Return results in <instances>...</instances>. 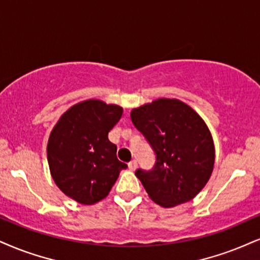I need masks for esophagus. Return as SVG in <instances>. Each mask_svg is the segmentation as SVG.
Here are the masks:
<instances>
[{
    "instance_id": "esophagus-1",
    "label": "esophagus",
    "mask_w": 260,
    "mask_h": 260,
    "mask_svg": "<svg viewBox=\"0 0 260 260\" xmlns=\"http://www.w3.org/2000/svg\"><path fill=\"white\" fill-rule=\"evenodd\" d=\"M127 166H129V169L131 170V171H135V170L137 169V161L136 160H133V161H130L129 164H127Z\"/></svg>"
}]
</instances>
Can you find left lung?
Here are the masks:
<instances>
[{
  "label": "left lung",
  "instance_id": "left-lung-1",
  "mask_svg": "<svg viewBox=\"0 0 260 260\" xmlns=\"http://www.w3.org/2000/svg\"><path fill=\"white\" fill-rule=\"evenodd\" d=\"M130 117L155 152L154 168L135 172L149 198L174 207L197 197L212 175L216 156L203 118L181 100L165 98L134 108Z\"/></svg>",
  "mask_w": 260,
  "mask_h": 260
}]
</instances>
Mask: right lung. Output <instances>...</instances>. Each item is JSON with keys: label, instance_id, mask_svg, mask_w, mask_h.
<instances>
[{"label": "right lung", "instance_id": "add662e5", "mask_svg": "<svg viewBox=\"0 0 260 260\" xmlns=\"http://www.w3.org/2000/svg\"><path fill=\"white\" fill-rule=\"evenodd\" d=\"M121 114L120 106L90 99L70 107L53 127L47 146L50 175L77 203L94 205L105 199L127 168L108 140Z\"/></svg>", "mask_w": 260, "mask_h": 260}]
</instances>
